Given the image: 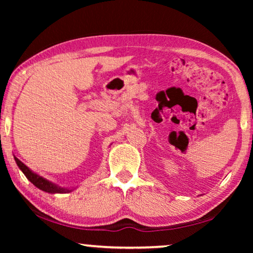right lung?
I'll use <instances>...</instances> for the list:
<instances>
[{
	"instance_id": "1",
	"label": "right lung",
	"mask_w": 253,
	"mask_h": 253,
	"mask_svg": "<svg viewBox=\"0 0 253 253\" xmlns=\"http://www.w3.org/2000/svg\"><path fill=\"white\" fill-rule=\"evenodd\" d=\"M14 161L16 163V165L19 166V169L22 170V173L25 175L30 182H31L34 186L39 188V190L46 192V193L50 194H55V193H70V192L75 191L77 187H66V186H60L58 184H55L53 182L49 181V179L44 178L41 175L37 174L36 172H33L32 169H30L24 163L21 162L18 157L14 156Z\"/></svg>"
}]
</instances>
